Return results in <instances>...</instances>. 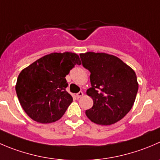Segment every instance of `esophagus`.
Instances as JSON below:
<instances>
[{"mask_svg": "<svg viewBox=\"0 0 160 160\" xmlns=\"http://www.w3.org/2000/svg\"><path fill=\"white\" fill-rule=\"evenodd\" d=\"M83 95V92H82V91H80L79 93H77V95H76V96H77V98H81Z\"/></svg>", "mask_w": 160, "mask_h": 160, "instance_id": "esophagus-1", "label": "esophagus"}]
</instances>
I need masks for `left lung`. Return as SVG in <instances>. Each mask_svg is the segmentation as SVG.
I'll return each instance as SVG.
<instances>
[{
  "mask_svg": "<svg viewBox=\"0 0 160 160\" xmlns=\"http://www.w3.org/2000/svg\"><path fill=\"white\" fill-rule=\"evenodd\" d=\"M82 64L90 71L92 108L86 110L91 121L111 125L123 119L135 101L138 83L135 72L116 56L106 53L80 54Z\"/></svg>",
  "mask_w": 160,
  "mask_h": 160,
  "instance_id": "obj_1",
  "label": "left lung"
}]
</instances>
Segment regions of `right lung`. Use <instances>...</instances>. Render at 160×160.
Here are the masks:
<instances>
[{
    "mask_svg": "<svg viewBox=\"0 0 160 160\" xmlns=\"http://www.w3.org/2000/svg\"><path fill=\"white\" fill-rule=\"evenodd\" d=\"M76 64H81L76 53L55 52L21 71L15 91L23 110L34 121L52 123L64 115L72 102L66 90V77Z\"/></svg>",
    "mask_w": 160,
    "mask_h": 160,
    "instance_id": "add662e5",
    "label": "right lung"
}]
</instances>
